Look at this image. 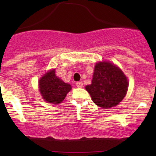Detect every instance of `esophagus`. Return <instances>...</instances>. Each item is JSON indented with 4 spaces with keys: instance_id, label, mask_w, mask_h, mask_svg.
I'll list each match as a JSON object with an SVG mask.
<instances>
[{
    "instance_id": "34e87169",
    "label": "esophagus",
    "mask_w": 156,
    "mask_h": 156,
    "mask_svg": "<svg viewBox=\"0 0 156 156\" xmlns=\"http://www.w3.org/2000/svg\"><path fill=\"white\" fill-rule=\"evenodd\" d=\"M76 85L78 88H81V87H82V86H83V83L82 82H76Z\"/></svg>"
}]
</instances>
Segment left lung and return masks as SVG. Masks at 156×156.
<instances>
[{"instance_id":"8db88e82","label":"left lung","mask_w":156,"mask_h":156,"mask_svg":"<svg viewBox=\"0 0 156 156\" xmlns=\"http://www.w3.org/2000/svg\"><path fill=\"white\" fill-rule=\"evenodd\" d=\"M129 83L123 72L114 64L97 63L92 81L86 86L95 104L104 108L116 106L126 94Z\"/></svg>"}]
</instances>
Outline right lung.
Returning <instances> with one entry per match:
<instances>
[{
  "instance_id": "right-lung-1",
  "label": "right lung",
  "mask_w": 156,
  "mask_h": 156,
  "mask_svg": "<svg viewBox=\"0 0 156 156\" xmlns=\"http://www.w3.org/2000/svg\"><path fill=\"white\" fill-rule=\"evenodd\" d=\"M39 88L44 101L57 104L65 99L67 94L71 90L70 84L65 83L55 75V69L46 73L40 80Z\"/></svg>"
}]
</instances>
